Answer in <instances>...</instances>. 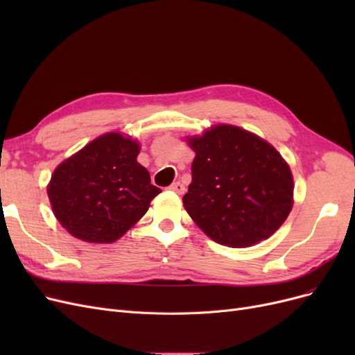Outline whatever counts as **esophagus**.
I'll list each match as a JSON object with an SVG mask.
<instances>
[{
  "label": "esophagus",
  "mask_w": 355,
  "mask_h": 355,
  "mask_svg": "<svg viewBox=\"0 0 355 355\" xmlns=\"http://www.w3.org/2000/svg\"><path fill=\"white\" fill-rule=\"evenodd\" d=\"M168 189L176 192V194H179V196H184L185 194V185L180 184V182H175L173 185L168 187Z\"/></svg>",
  "instance_id": "esophagus-1"
}]
</instances>
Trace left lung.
<instances>
[{"label": "left lung", "instance_id": "obj_1", "mask_svg": "<svg viewBox=\"0 0 355 355\" xmlns=\"http://www.w3.org/2000/svg\"><path fill=\"white\" fill-rule=\"evenodd\" d=\"M196 153L184 207L209 239L249 247L282 227L293 207V175L265 139L232 124L187 136Z\"/></svg>", "mask_w": 355, "mask_h": 355}]
</instances>
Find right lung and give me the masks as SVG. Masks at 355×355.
<instances>
[{"mask_svg":"<svg viewBox=\"0 0 355 355\" xmlns=\"http://www.w3.org/2000/svg\"><path fill=\"white\" fill-rule=\"evenodd\" d=\"M141 144L121 132L93 139L51 173L50 206L72 237L108 244L133 228L161 189L137 163Z\"/></svg>","mask_w":355,"mask_h":355,"instance_id":"1","label":"right lung"}]
</instances>
